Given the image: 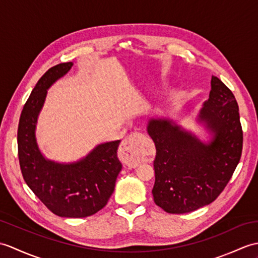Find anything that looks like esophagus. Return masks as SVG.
<instances>
[{
    "label": "esophagus",
    "mask_w": 258,
    "mask_h": 258,
    "mask_svg": "<svg viewBox=\"0 0 258 258\" xmlns=\"http://www.w3.org/2000/svg\"><path fill=\"white\" fill-rule=\"evenodd\" d=\"M144 135L140 133H133L125 137L119 147V154H121L122 161L127 167H136L137 158L140 156L141 147L140 142Z\"/></svg>",
    "instance_id": "esophagus-1"
}]
</instances>
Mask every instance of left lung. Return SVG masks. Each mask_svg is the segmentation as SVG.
<instances>
[{
    "label": "left lung",
    "instance_id": "8db88e82",
    "mask_svg": "<svg viewBox=\"0 0 258 258\" xmlns=\"http://www.w3.org/2000/svg\"><path fill=\"white\" fill-rule=\"evenodd\" d=\"M198 121L212 134L208 144L169 118H152L147 132L155 143L154 201L180 214L210 205L222 192L239 163L243 131L234 94L212 76L211 91Z\"/></svg>",
    "mask_w": 258,
    "mask_h": 258
}]
</instances>
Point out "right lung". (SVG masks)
I'll return each instance as SVG.
<instances>
[{"mask_svg":"<svg viewBox=\"0 0 258 258\" xmlns=\"http://www.w3.org/2000/svg\"><path fill=\"white\" fill-rule=\"evenodd\" d=\"M73 64L53 66L36 83L21 113L17 147L24 180L38 199L58 217L86 218L104 208L114 191L122 169L117 158L119 141L100 144L76 163L59 164L43 156L35 135L47 90Z\"/></svg>","mask_w":258,"mask_h":258,"instance_id":"add662e5","label":"right lung"}]
</instances>
